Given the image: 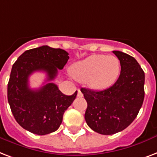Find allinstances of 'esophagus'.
<instances>
[{
  "instance_id": "esophagus-1",
  "label": "esophagus",
  "mask_w": 157,
  "mask_h": 157,
  "mask_svg": "<svg viewBox=\"0 0 157 157\" xmlns=\"http://www.w3.org/2000/svg\"><path fill=\"white\" fill-rule=\"evenodd\" d=\"M78 98H82V92H81V91H80V90H78Z\"/></svg>"
}]
</instances>
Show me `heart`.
<instances>
[{
    "mask_svg": "<svg viewBox=\"0 0 157 157\" xmlns=\"http://www.w3.org/2000/svg\"><path fill=\"white\" fill-rule=\"evenodd\" d=\"M120 72L117 57L105 55H93L75 63L71 75L79 82H85L92 89L103 90L116 81Z\"/></svg>",
    "mask_w": 157,
    "mask_h": 157,
    "instance_id": "obj_1",
    "label": "heart"
}]
</instances>
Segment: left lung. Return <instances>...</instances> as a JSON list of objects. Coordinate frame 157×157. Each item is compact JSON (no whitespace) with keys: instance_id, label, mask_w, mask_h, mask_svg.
<instances>
[{"instance_id":"left-lung-1","label":"left lung","mask_w":157,"mask_h":157,"mask_svg":"<svg viewBox=\"0 0 157 157\" xmlns=\"http://www.w3.org/2000/svg\"><path fill=\"white\" fill-rule=\"evenodd\" d=\"M113 53L121 66L117 81L101 91L81 88L87 103L85 120L92 130L104 135L127 128L137 117L145 94V75L138 61L122 52Z\"/></svg>"}]
</instances>
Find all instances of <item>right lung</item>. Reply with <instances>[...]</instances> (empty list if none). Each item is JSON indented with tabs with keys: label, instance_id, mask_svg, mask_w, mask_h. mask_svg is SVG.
Instances as JSON below:
<instances>
[{
	"label": "right lung",
	"instance_id": "add662e5",
	"mask_svg": "<svg viewBox=\"0 0 157 157\" xmlns=\"http://www.w3.org/2000/svg\"><path fill=\"white\" fill-rule=\"evenodd\" d=\"M69 58L65 50L42 46L24 52L14 62L7 98L12 114L22 128L37 135H46L59 128L77 91L71 96L65 95L50 81L55 79L58 70L64 68ZM37 71L47 74L48 83L38 90H31L29 76Z\"/></svg>",
	"mask_w": 157,
	"mask_h": 157
}]
</instances>
